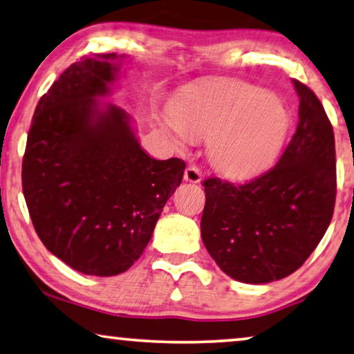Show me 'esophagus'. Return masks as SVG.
<instances>
[{
  "mask_svg": "<svg viewBox=\"0 0 354 354\" xmlns=\"http://www.w3.org/2000/svg\"><path fill=\"white\" fill-rule=\"evenodd\" d=\"M184 181H189V183H194L197 184L202 181V173H200V170L195 165H187L186 171H184Z\"/></svg>",
  "mask_w": 354,
  "mask_h": 354,
  "instance_id": "esophagus-1",
  "label": "esophagus"
}]
</instances>
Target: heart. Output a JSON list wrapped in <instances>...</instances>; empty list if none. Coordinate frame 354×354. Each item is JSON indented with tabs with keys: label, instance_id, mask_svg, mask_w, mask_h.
Here are the masks:
<instances>
[{
	"label": "heart",
	"instance_id": "b5f03b06",
	"mask_svg": "<svg viewBox=\"0 0 354 354\" xmlns=\"http://www.w3.org/2000/svg\"><path fill=\"white\" fill-rule=\"evenodd\" d=\"M178 146L207 138L208 160L229 178L266 168L286 138L289 114L281 100L236 79H211L178 95L165 120Z\"/></svg>",
	"mask_w": 354,
	"mask_h": 354
}]
</instances>
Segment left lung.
Wrapping results in <instances>:
<instances>
[{"label":"left lung","instance_id":"8db88e82","mask_svg":"<svg viewBox=\"0 0 354 354\" xmlns=\"http://www.w3.org/2000/svg\"><path fill=\"white\" fill-rule=\"evenodd\" d=\"M299 122L278 163L251 181L208 178L203 245L225 275L263 284L291 275L323 239L335 205V141L313 91L292 81Z\"/></svg>","mask_w":354,"mask_h":354}]
</instances>
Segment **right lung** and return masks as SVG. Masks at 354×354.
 Wrapping results in <instances>:
<instances>
[{"instance_id": "obj_1", "label": "right lung", "mask_w": 354, "mask_h": 354, "mask_svg": "<svg viewBox=\"0 0 354 354\" xmlns=\"http://www.w3.org/2000/svg\"><path fill=\"white\" fill-rule=\"evenodd\" d=\"M125 55L82 57L36 106L22 187L44 246L84 275L114 277L133 266L181 184L186 163L141 147L130 114L98 102L111 95Z\"/></svg>"}]
</instances>
